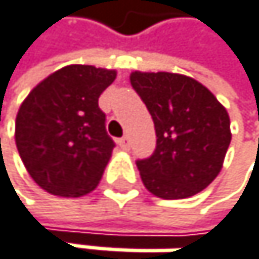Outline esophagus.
<instances>
[{"label":"esophagus","mask_w":259,"mask_h":259,"mask_svg":"<svg viewBox=\"0 0 259 259\" xmlns=\"http://www.w3.org/2000/svg\"><path fill=\"white\" fill-rule=\"evenodd\" d=\"M119 146H121L122 149H128L131 148V140H128V137L125 135V137H122V138H119Z\"/></svg>","instance_id":"esophagus-1"}]
</instances>
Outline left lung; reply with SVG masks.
Wrapping results in <instances>:
<instances>
[{
	"label": "left lung",
	"mask_w": 259,
	"mask_h": 259,
	"mask_svg": "<svg viewBox=\"0 0 259 259\" xmlns=\"http://www.w3.org/2000/svg\"><path fill=\"white\" fill-rule=\"evenodd\" d=\"M131 84L156 128V149L137 167L145 188L161 199L204 191L223 168L231 143L226 108L204 84L178 73L134 71Z\"/></svg>",
	"instance_id": "8db88e82"
}]
</instances>
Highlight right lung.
Wrapping results in <instances>:
<instances>
[{
  "label": "right lung",
  "instance_id": "obj_1",
  "mask_svg": "<svg viewBox=\"0 0 259 259\" xmlns=\"http://www.w3.org/2000/svg\"><path fill=\"white\" fill-rule=\"evenodd\" d=\"M116 70L68 65L42 79L15 117V145L34 183L60 197H81L100 183L114 143L98 97Z\"/></svg>",
  "mask_w": 259,
  "mask_h": 259
}]
</instances>
